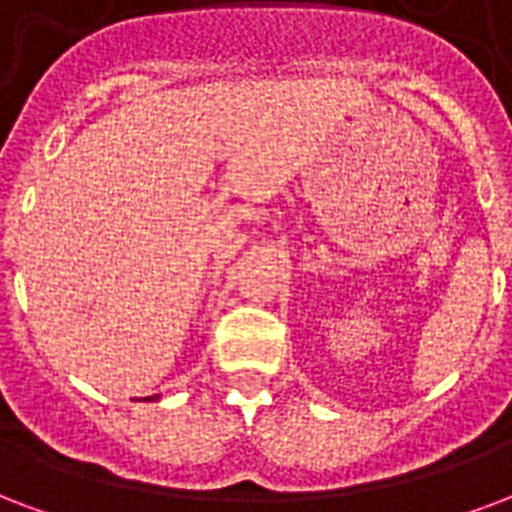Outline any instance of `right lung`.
<instances>
[{
	"instance_id": "add662e5",
	"label": "right lung",
	"mask_w": 512,
	"mask_h": 512,
	"mask_svg": "<svg viewBox=\"0 0 512 512\" xmlns=\"http://www.w3.org/2000/svg\"><path fill=\"white\" fill-rule=\"evenodd\" d=\"M145 399H148V402H151V399H159V394H156V397H145Z\"/></svg>"
}]
</instances>
